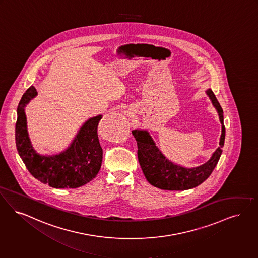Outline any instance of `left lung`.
I'll list each match as a JSON object with an SVG mask.
<instances>
[{
  "label": "left lung",
  "mask_w": 258,
  "mask_h": 258,
  "mask_svg": "<svg viewBox=\"0 0 258 258\" xmlns=\"http://www.w3.org/2000/svg\"><path fill=\"white\" fill-rule=\"evenodd\" d=\"M207 95L212 101L219 113L222 124V135L220 147L213 154L212 157L204 165L197 168L187 169L175 165L169 161L161 152L157 149L150 134L146 131H133V135L137 142V155L145 177L152 185L170 191H180L194 188L203 183L209 177L222 155V148L225 142L226 128L224 125L223 109L217 101L216 97L211 89H208Z\"/></svg>",
  "instance_id": "left-lung-1"
}]
</instances>
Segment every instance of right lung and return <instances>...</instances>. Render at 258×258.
Listing matches in <instances>:
<instances>
[{
  "instance_id": "add662e5",
  "label": "right lung",
  "mask_w": 258,
  "mask_h": 258,
  "mask_svg": "<svg viewBox=\"0 0 258 258\" xmlns=\"http://www.w3.org/2000/svg\"><path fill=\"white\" fill-rule=\"evenodd\" d=\"M36 94V89L31 86L23 95L17 108L15 141L23 162L35 178L53 188L73 189L89 183L102 166L103 149L98 138V124L102 115L93 117L83 124L65 152L52 156L38 155L29 138L24 109Z\"/></svg>"
}]
</instances>
